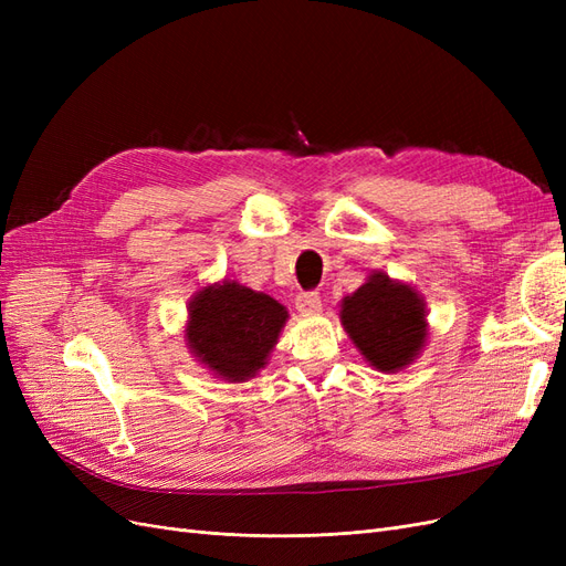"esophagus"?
Here are the masks:
<instances>
[{
	"mask_svg": "<svg viewBox=\"0 0 566 566\" xmlns=\"http://www.w3.org/2000/svg\"><path fill=\"white\" fill-rule=\"evenodd\" d=\"M295 306H297L300 314H306V316L318 314L321 312V297H318L316 290H310V293H300L297 300H295Z\"/></svg>",
	"mask_w": 566,
	"mask_h": 566,
	"instance_id": "34e87169",
	"label": "esophagus"
}]
</instances>
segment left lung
Returning <instances> with one entry per match:
<instances>
[{"label": "left lung", "instance_id": "left-lung-1", "mask_svg": "<svg viewBox=\"0 0 566 566\" xmlns=\"http://www.w3.org/2000/svg\"><path fill=\"white\" fill-rule=\"evenodd\" d=\"M339 318L366 361L382 373L406 368L427 339L424 302L408 283L375 271L342 300Z\"/></svg>", "mask_w": 566, "mask_h": 566}]
</instances>
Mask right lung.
<instances>
[{"label": "right lung", "instance_id": "1", "mask_svg": "<svg viewBox=\"0 0 566 566\" xmlns=\"http://www.w3.org/2000/svg\"><path fill=\"white\" fill-rule=\"evenodd\" d=\"M285 321V306L273 297L221 281L205 285L188 304L186 342L219 378L245 382L264 368Z\"/></svg>", "mask_w": 566, "mask_h": 566}]
</instances>
